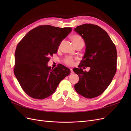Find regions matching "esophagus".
Here are the masks:
<instances>
[{
	"label": "esophagus",
	"mask_w": 131,
	"mask_h": 131,
	"mask_svg": "<svg viewBox=\"0 0 131 131\" xmlns=\"http://www.w3.org/2000/svg\"><path fill=\"white\" fill-rule=\"evenodd\" d=\"M70 69V73H71V74H73L74 73L73 69Z\"/></svg>",
	"instance_id": "1"
}]
</instances>
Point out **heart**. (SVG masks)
I'll use <instances>...</instances> for the list:
<instances>
[{"instance_id":"obj_1","label":"heart","mask_w":131,"mask_h":131,"mask_svg":"<svg viewBox=\"0 0 131 131\" xmlns=\"http://www.w3.org/2000/svg\"><path fill=\"white\" fill-rule=\"evenodd\" d=\"M72 41L73 42V43L74 46H77L78 45H83L84 44V39L83 38L79 35H74L72 37ZM74 61H75V59L70 56H67L66 57L64 60H63V62L65 63V64L67 66H72L74 64Z\"/></svg>"}]
</instances>
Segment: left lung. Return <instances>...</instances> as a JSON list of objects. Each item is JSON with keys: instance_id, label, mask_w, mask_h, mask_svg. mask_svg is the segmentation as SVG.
I'll list each match as a JSON object with an SVG mask.
<instances>
[{"instance_id": "8db88e82", "label": "left lung", "mask_w": 131, "mask_h": 131, "mask_svg": "<svg viewBox=\"0 0 131 131\" xmlns=\"http://www.w3.org/2000/svg\"><path fill=\"white\" fill-rule=\"evenodd\" d=\"M74 30L84 39L86 44L79 68L73 69L79 77L74 88L81 96L93 98L104 92L116 72V48L108 33L97 25L86 23ZM82 66L90 67L89 72L83 71L81 68Z\"/></svg>"}]
</instances>
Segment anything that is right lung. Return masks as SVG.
Wrapping results in <instances>:
<instances>
[{
  "label": "right lung",
  "instance_id": "right-lung-1",
  "mask_svg": "<svg viewBox=\"0 0 131 131\" xmlns=\"http://www.w3.org/2000/svg\"><path fill=\"white\" fill-rule=\"evenodd\" d=\"M72 29L70 27L39 26L18 42L14 72L22 89L30 97L43 100L49 97L59 82L70 74V69L62 64L51 69L47 64Z\"/></svg>",
  "mask_w": 131,
  "mask_h": 131
}]
</instances>
